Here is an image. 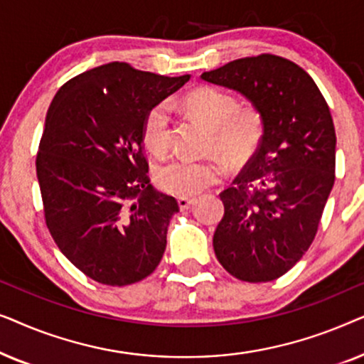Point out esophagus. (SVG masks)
Masks as SVG:
<instances>
[{
	"mask_svg": "<svg viewBox=\"0 0 364 364\" xmlns=\"http://www.w3.org/2000/svg\"><path fill=\"white\" fill-rule=\"evenodd\" d=\"M177 202H178V207H181V210H187V208H191V207L193 205V202H196V198L178 197Z\"/></svg>",
	"mask_w": 364,
	"mask_h": 364,
	"instance_id": "1",
	"label": "esophagus"
}]
</instances>
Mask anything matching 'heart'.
<instances>
[{
  "label": "heart",
  "mask_w": 364,
  "mask_h": 364,
  "mask_svg": "<svg viewBox=\"0 0 364 364\" xmlns=\"http://www.w3.org/2000/svg\"><path fill=\"white\" fill-rule=\"evenodd\" d=\"M183 107L213 129L212 147L222 154L230 166H242L257 151L263 136L262 112L253 106H238L233 94L218 87L193 89L183 97ZM172 119L166 102L157 104L146 114L142 137L146 146L157 156L171 147ZM222 166L217 159L176 157L162 164L157 171V183L172 196H197L218 182Z\"/></svg>",
  "instance_id": "obj_1"
}]
</instances>
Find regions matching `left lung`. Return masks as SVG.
I'll list each match as a JSON object with an SVG mask.
<instances>
[{
	"mask_svg": "<svg viewBox=\"0 0 364 364\" xmlns=\"http://www.w3.org/2000/svg\"><path fill=\"white\" fill-rule=\"evenodd\" d=\"M200 77L242 94L263 116L255 156L220 193L225 213L213 250L238 280L272 282L310 248L335 183L330 107L310 74L273 54L237 59Z\"/></svg>",
	"mask_w": 364,
	"mask_h": 364,
	"instance_id": "obj_1",
	"label": "left lung"
}]
</instances>
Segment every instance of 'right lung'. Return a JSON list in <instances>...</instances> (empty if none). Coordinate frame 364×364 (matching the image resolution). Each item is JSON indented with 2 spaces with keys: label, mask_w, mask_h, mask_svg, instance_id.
I'll use <instances>...</instances> for the list:
<instances>
[{
  "label": "right lung",
  "mask_w": 364,
  "mask_h": 364,
  "mask_svg": "<svg viewBox=\"0 0 364 364\" xmlns=\"http://www.w3.org/2000/svg\"><path fill=\"white\" fill-rule=\"evenodd\" d=\"M188 79L109 63L68 81L48 109L36 157L46 225L92 280L131 285L161 263L178 205L149 181L142 126Z\"/></svg>",
  "instance_id": "1"
}]
</instances>
